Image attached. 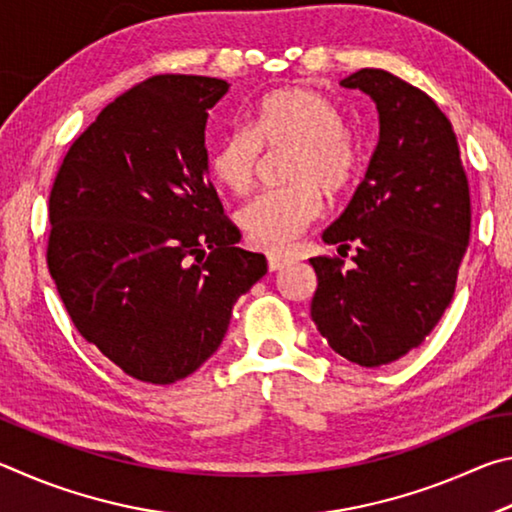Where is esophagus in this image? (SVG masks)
Returning a JSON list of instances; mask_svg holds the SVG:
<instances>
[{
    "mask_svg": "<svg viewBox=\"0 0 512 512\" xmlns=\"http://www.w3.org/2000/svg\"><path fill=\"white\" fill-rule=\"evenodd\" d=\"M289 262V257H284V255H268V268H271V271H280V268Z\"/></svg>",
    "mask_w": 512,
    "mask_h": 512,
    "instance_id": "esophagus-1",
    "label": "esophagus"
}]
</instances>
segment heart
Wrapping results in <instances>:
<instances>
[{
  "label": "heart",
  "mask_w": 512,
  "mask_h": 512,
  "mask_svg": "<svg viewBox=\"0 0 512 512\" xmlns=\"http://www.w3.org/2000/svg\"><path fill=\"white\" fill-rule=\"evenodd\" d=\"M262 149H289L287 187L259 194L241 207L248 241L282 253L325 214V192H343L359 171V149L345 128L341 108L311 88H282L257 103L248 126H232L207 155L216 183L244 196L255 187Z\"/></svg>",
  "instance_id": "heart-1"
}]
</instances>
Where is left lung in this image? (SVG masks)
Listing matches in <instances>:
<instances>
[{"label": "left lung", "mask_w": 512, "mask_h": 512, "mask_svg": "<svg viewBox=\"0 0 512 512\" xmlns=\"http://www.w3.org/2000/svg\"><path fill=\"white\" fill-rule=\"evenodd\" d=\"M370 94L379 142L345 212L323 232L354 266L311 257V320L329 348L363 368L418 348L452 302L472 230L470 185L454 128L429 94L384 69L341 81Z\"/></svg>", "instance_id": "obj_1"}]
</instances>
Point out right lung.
<instances>
[{"mask_svg":"<svg viewBox=\"0 0 512 512\" xmlns=\"http://www.w3.org/2000/svg\"><path fill=\"white\" fill-rule=\"evenodd\" d=\"M228 88L192 74L133 85L69 146L49 194L47 266L69 318L149 384L201 368L266 275L207 176V112Z\"/></svg>","mask_w":512,"mask_h":512,"instance_id":"obj_1","label":"right lung"}]
</instances>
